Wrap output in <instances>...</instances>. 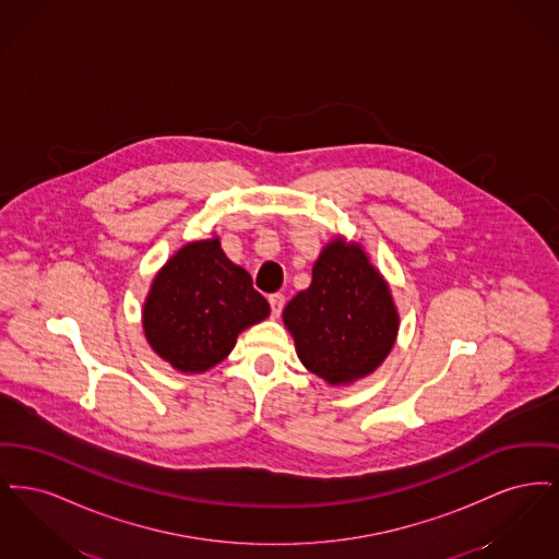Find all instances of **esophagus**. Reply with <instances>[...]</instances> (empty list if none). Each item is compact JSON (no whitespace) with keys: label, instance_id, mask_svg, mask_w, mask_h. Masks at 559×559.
<instances>
[{"label":"esophagus","instance_id":"1","mask_svg":"<svg viewBox=\"0 0 559 559\" xmlns=\"http://www.w3.org/2000/svg\"><path fill=\"white\" fill-rule=\"evenodd\" d=\"M267 301H270L272 317H274V319H278V317H281V312H283V306H285V295H283V293H272V295L267 297Z\"/></svg>","mask_w":559,"mask_h":559}]
</instances>
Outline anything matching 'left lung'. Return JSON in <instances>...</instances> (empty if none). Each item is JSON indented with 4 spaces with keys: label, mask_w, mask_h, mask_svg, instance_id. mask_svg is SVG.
Wrapping results in <instances>:
<instances>
[{
    "label": "left lung",
    "mask_w": 559,
    "mask_h": 559,
    "mask_svg": "<svg viewBox=\"0 0 559 559\" xmlns=\"http://www.w3.org/2000/svg\"><path fill=\"white\" fill-rule=\"evenodd\" d=\"M283 320L299 360L331 385L374 371L396 342L399 312L388 283L358 245L333 240L312 267V285Z\"/></svg>",
    "instance_id": "left-lung-1"
}]
</instances>
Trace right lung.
<instances>
[{"mask_svg":"<svg viewBox=\"0 0 559 559\" xmlns=\"http://www.w3.org/2000/svg\"><path fill=\"white\" fill-rule=\"evenodd\" d=\"M266 297L235 266L219 240L182 247L153 281L142 324L151 347L182 372L207 371L237 344L240 331L266 319Z\"/></svg>","mask_w":559,"mask_h":559,"instance_id":"add662e5","label":"right lung"}]
</instances>
